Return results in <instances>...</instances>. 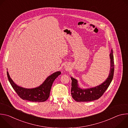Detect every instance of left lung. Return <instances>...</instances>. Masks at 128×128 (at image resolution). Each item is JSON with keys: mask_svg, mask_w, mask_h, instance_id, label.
Listing matches in <instances>:
<instances>
[{"mask_svg": "<svg viewBox=\"0 0 128 128\" xmlns=\"http://www.w3.org/2000/svg\"><path fill=\"white\" fill-rule=\"evenodd\" d=\"M110 59V67L109 74L106 80L101 84L95 87L82 88L79 86L76 79L71 77L72 80L71 95L76 102H88L98 99L100 98L110 85L114 74V59L113 50L112 49L109 54Z\"/></svg>", "mask_w": 128, "mask_h": 128, "instance_id": "8db88e82", "label": "left lung"}]
</instances>
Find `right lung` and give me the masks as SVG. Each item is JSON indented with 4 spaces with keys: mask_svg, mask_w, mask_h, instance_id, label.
<instances>
[{
    "mask_svg": "<svg viewBox=\"0 0 128 128\" xmlns=\"http://www.w3.org/2000/svg\"><path fill=\"white\" fill-rule=\"evenodd\" d=\"M61 74L60 71L54 72L49 76L40 86L34 88H27L16 84L7 71L8 80L17 94L23 100L32 102H44L46 101L50 96V89L54 81Z\"/></svg>",
    "mask_w": 128,
    "mask_h": 128,
    "instance_id": "right-lung-1",
    "label": "right lung"
}]
</instances>
